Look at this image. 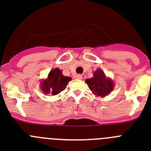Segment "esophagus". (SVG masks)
<instances>
[{
	"instance_id": "1",
	"label": "esophagus",
	"mask_w": 151,
	"mask_h": 151,
	"mask_svg": "<svg viewBox=\"0 0 151 151\" xmlns=\"http://www.w3.org/2000/svg\"><path fill=\"white\" fill-rule=\"evenodd\" d=\"M74 78H76V79H78V80H81L82 75H81V74H77V75L74 76Z\"/></svg>"
}]
</instances>
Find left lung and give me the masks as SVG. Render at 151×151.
I'll list each match as a JSON object with an SVG mask.
<instances>
[{
  "instance_id": "obj_1",
  "label": "left lung",
  "mask_w": 151,
  "mask_h": 151,
  "mask_svg": "<svg viewBox=\"0 0 151 151\" xmlns=\"http://www.w3.org/2000/svg\"><path fill=\"white\" fill-rule=\"evenodd\" d=\"M86 83L94 94L101 97L107 96L114 87L112 80L107 78L101 69H97L93 73V78L86 80Z\"/></svg>"
}]
</instances>
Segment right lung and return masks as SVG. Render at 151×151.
<instances>
[{
  "instance_id": "obj_1",
  "label": "right lung",
  "mask_w": 151,
  "mask_h": 151,
  "mask_svg": "<svg viewBox=\"0 0 151 151\" xmlns=\"http://www.w3.org/2000/svg\"><path fill=\"white\" fill-rule=\"evenodd\" d=\"M70 80L69 77L63 75L59 68H55L50 70L47 78L41 83L40 88L45 94L56 95L65 89Z\"/></svg>"
}]
</instances>
